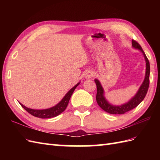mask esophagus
<instances>
[{
    "label": "esophagus",
    "instance_id": "obj_1",
    "mask_svg": "<svg viewBox=\"0 0 160 160\" xmlns=\"http://www.w3.org/2000/svg\"><path fill=\"white\" fill-rule=\"evenodd\" d=\"M93 76H94V72L93 71H88L85 75H84V77H85V78H87V79L92 78Z\"/></svg>",
    "mask_w": 160,
    "mask_h": 160
}]
</instances>
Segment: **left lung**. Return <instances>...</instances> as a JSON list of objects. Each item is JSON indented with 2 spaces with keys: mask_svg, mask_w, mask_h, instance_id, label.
<instances>
[{
  "mask_svg": "<svg viewBox=\"0 0 160 160\" xmlns=\"http://www.w3.org/2000/svg\"><path fill=\"white\" fill-rule=\"evenodd\" d=\"M132 47L134 49L140 50L143 54L146 62V73L143 82L139 88L136 94L130 100L128 101L127 103L122 104L121 105H113L109 103L104 97V91L103 89V87L101 85L100 81L98 79H95V82H96L97 86V103L102 109H103L104 111L110 114H124L126 112L132 110V108L138 107L141 103V102L144 99L147 93L149 87L150 64H149V61L141 46L133 40H132Z\"/></svg>",
  "mask_w": 160,
  "mask_h": 160,
  "instance_id": "left-lung-1",
  "label": "left lung"
}]
</instances>
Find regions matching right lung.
Masks as SVG:
<instances>
[{
    "mask_svg": "<svg viewBox=\"0 0 160 160\" xmlns=\"http://www.w3.org/2000/svg\"><path fill=\"white\" fill-rule=\"evenodd\" d=\"M80 82H78L76 84L73 88L68 91L66 93L65 96H64L61 101L59 103H58L55 106L53 107H51L49 108H46V109H32V108H29L24 106L23 104L20 103L23 108L28 112L29 113L33 115V116L40 118H51L56 117L58 115H60L61 113L66 109V108L69 103V100L71 98V95L73 94L74 90L76 89V88L79 85Z\"/></svg>",
    "mask_w": 160,
    "mask_h": 160,
    "instance_id": "1",
    "label": "right lung"
}]
</instances>
